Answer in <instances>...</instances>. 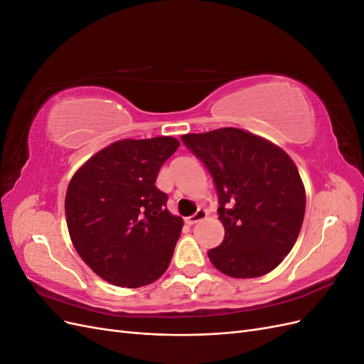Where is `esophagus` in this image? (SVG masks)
Wrapping results in <instances>:
<instances>
[{
    "label": "esophagus",
    "mask_w": 364,
    "mask_h": 364,
    "mask_svg": "<svg viewBox=\"0 0 364 364\" xmlns=\"http://www.w3.org/2000/svg\"><path fill=\"white\" fill-rule=\"evenodd\" d=\"M205 217H206V211H203V209H199V211H197L196 214H193L191 217L186 218V223H188V225H196V223L202 222Z\"/></svg>",
    "instance_id": "1"
}]
</instances>
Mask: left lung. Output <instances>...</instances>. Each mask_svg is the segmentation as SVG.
<instances>
[{
	"label": "left lung",
	"instance_id": "1",
	"mask_svg": "<svg viewBox=\"0 0 364 364\" xmlns=\"http://www.w3.org/2000/svg\"><path fill=\"white\" fill-rule=\"evenodd\" d=\"M211 173L222 245L208 252L230 278H258L278 267L299 237L305 188L291 158L250 132L223 127L181 136Z\"/></svg>",
	"mask_w": 364,
	"mask_h": 364
}]
</instances>
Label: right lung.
<instances>
[{"instance_id":"add662e5","label":"right lung","mask_w":364,"mask_h":364,"mask_svg":"<svg viewBox=\"0 0 364 364\" xmlns=\"http://www.w3.org/2000/svg\"><path fill=\"white\" fill-rule=\"evenodd\" d=\"M179 141L123 139L75 171L65 196L73 245L98 277L138 289L168 269L183 220L168 213L156 178Z\"/></svg>"}]
</instances>
